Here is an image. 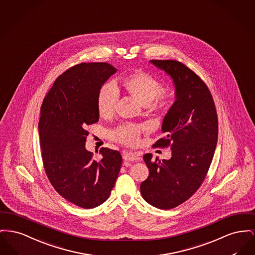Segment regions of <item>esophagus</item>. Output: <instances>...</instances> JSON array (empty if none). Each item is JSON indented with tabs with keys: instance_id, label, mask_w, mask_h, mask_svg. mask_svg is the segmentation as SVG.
Listing matches in <instances>:
<instances>
[{
	"instance_id": "1",
	"label": "esophagus",
	"mask_w": 255,
	"mask_h": 255,
	"mask_svg": "<svg viewBox=\"0 0 255 255\" xmlns=\"http://www.w3.org/2000/svg\"><path fill=\"white\" fill-rule=\"evenodd\" d=\"M123 158H124V160L126 161L140 160L139 155H137L136 153H133V152H125V153L123 154Z\"/></svg>"
}]
</instances>
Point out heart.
I'll use <instances>...</instances> for the list:
<instances>
[{
    "label": "heart",
    "instance_id": "obj_1",
    "mask_svg": "<svg viewBox=\"0 0 255 255\" xmlns=\"http://www.w3.org/2000/svg\"><path fill=\"white\" fill-rule=\"evenodd\" d=\"M124 85L127 90L145 107L152 106L153 108L159 110H167L171 106V92L161 90L160 81L149 74L144 72L136 73L127 79ZM118 100L119 89L116 84L112 82L105 84L98 95L97 105L100 115L103 117L111 116L116 109ZM142 129L143 127L141 126H124L114 132V137L127 145H135L138 143L139 133Z\"/></svg>",
    "mask_w": 255,
    "mask_h": 255
}]
</instances>
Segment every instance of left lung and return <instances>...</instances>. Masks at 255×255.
Wrapping results in <instances>:
<instances>
[{
    "label": "left lung",
    "mask_w": 255,
    "mask_h": 255,
    "mask_svg": "<svg viewBox=\"0 0 255 255\" xmlns=\"http://www.w3.org/2000/svg\"><path fill=\"white\" fill-rule=\"evenodd\" d=\"M173 81L174 102L161 127L165 134L154 146L171 143L169 160L152 154L143 156L149 174L140 185L143 199L159 209H172L187 201L200 188L214 156L218 118L205 83L184 64L175 60H150Z\"/></svg>",
    "instance_id": "left-lung-1"
}]
</instances>
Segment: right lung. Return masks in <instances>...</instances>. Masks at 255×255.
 Segmentation results:
<instances>
[{
    "instance_id": "obj_1",
    "label": "right lung",
    "mask_w": 255,
    "mask_h": 255,
    "mask_svg": "<svg viewBox=\"0 0 255 255\" xmlns=\"http://www.w3.org/2000/svg\"><path fill=\"white\" fill-rule=\"evenodd\" d=\"M117 70L108 63H81L59 76L44 98L38 130L42 159L54 189L85 209L109 198L121 153L102 147L101 160L85 148L86 127L99 121L98 95Z\"/></svg>"
}]
</instances>
